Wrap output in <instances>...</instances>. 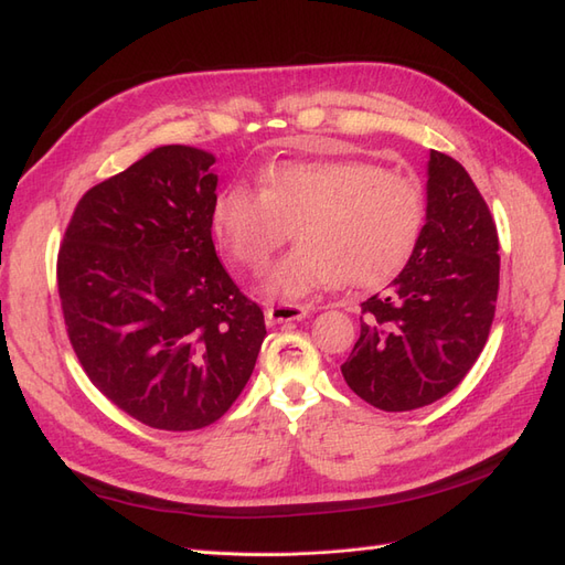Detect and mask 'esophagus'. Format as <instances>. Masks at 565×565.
Here are the masks:
<instances>
[{"label": "esophagus", "instance_id": "34e87169", "mask_svg": "<svg viewBox=\"0 0 565 565\" xmlns=\"http://www.w3.org/2000/svg\"><path fill=\"white\" fill-rule=\"evenodd\" d=\"M309 313L306 306H292V303H285V306H270L266 309V318L270 322H292V320H301Z\"/></svg>", "mask_w": 565, "mask_h": 565}]
</instances>
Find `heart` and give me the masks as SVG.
<instances>
[{
	"label": "heart",
	"mask_w": 565,
	"mask_h": 565,
	"mask_svg": "<svg viewBox=\"0 0 565 565\" xmlns=\"http://www.w3.org/2000/svg\"><path fill=\"white\" fill-rule=\"evenodd\" d=\"M417 179L363 160L280 162L262 172V191L235 183L212 207L214 233L249 273H262L289 235L299 247L268 273V297L313 289H367L405 266L424 226Z\"/></svg>",
	"instance_id": "b5f03b06"
}]
</instances>
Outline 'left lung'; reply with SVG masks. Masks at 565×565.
Wrapping results in <instances>:
<instances>
[{
    "mask_svg": "<svg viewBox=\"0 0 565 565\" xmlns=\"http://www.w3.org/2000/svg\"><path fill=\"white\" fill-rule=\"evenodd\" d=\"M426 224L384 295L361 303V337L341 365L365 403L405 413L450 393L481 355L500 289L498 228L467 169L431 150Z\"/></svg>",
    "mask_w": 565,
    "mask_h": 565,
    "instance_id": "obj_1",
    "label": "left lung"
}]
</instances>
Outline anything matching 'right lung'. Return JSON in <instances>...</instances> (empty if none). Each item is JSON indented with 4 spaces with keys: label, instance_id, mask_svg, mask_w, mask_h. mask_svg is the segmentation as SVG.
<instances>
[{
    "label": "right lung",
    "instance_id": "obj_1",
    "mask_svg": "<svg viewBox=\"0 0 565 565\" xmlns=\"http://www.w3.org/2000/svg\"><path fill=\"white\" fill-rule=\"evenodd\" d=\"M214 156L160 146L82 195L58 249L67 337L92 384L162 431L214 424L241 396L264 311L218 262Z\"/></svg>",
    "mask_w": 565,
    "mask_h": 565
}]
</instances>
